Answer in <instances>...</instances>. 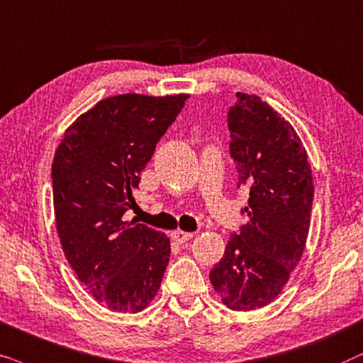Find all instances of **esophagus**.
Returning a JSON list of instances; mask_svg holds the SVG:
<instances>
[{
	"label": "esophagus",
	"mask_w": 363,
	"mask_h": 363,
	"mask_svg": "<svg viewBox=\"0 0 363 363\" xmlns=\"http://www.w3.org/2000/svg\"><path fill=\"white\" fill-rule=\"evenodd\" d=\"M171 238H172V240H176L177 244H184L189 239H192V234H191V232H184V230L177 229V230L172 232Z\"/></svg>",
	"instance_id": "obj_1"
}]
</instances>
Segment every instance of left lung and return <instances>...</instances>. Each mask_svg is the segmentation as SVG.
Here are the masks:
<instances>
[{
  "mask_svg": "<svg viewBox=\"0 0 363 363\" xmlns=\"http://www.w3.org/2000/svg\"><path fill=\"white\" fill-rule=\"evenodd\" d=\"M238 187L249 189V222L227 242L211 284L232 311L269 306L306 249L313 199L307 151L282 114L259 96L238 93L229 109Z\"/></svg>",
  "mask_w": 363,
  "mask_h": 363,
  "instance_id": "8db88e82",
  "label": "left lung"
}]
</instances>
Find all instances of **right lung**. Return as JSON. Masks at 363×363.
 Listing matches in <instances>:
<instances>
[{
	"instance_id": "obj_1",
	"label": "right lung",
	"mask_w": 363,
	"mask_h": 363,
	"mask_svg": "<svg viewBox=\"0 0 363 363\" xmlns=\"http://www.w3.org/2000/svg\"><path fill=\"white\" fill-rule=\"evenodd\" d=\"M187 94H118L65 131L52 159V202L62 252L81 284L113 312L146 308L171 255L162 232L124 220L141 172Z\"/></svg>"
}]
</instances>
